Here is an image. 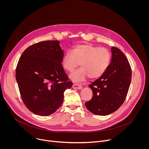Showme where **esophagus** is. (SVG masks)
<instances>
[{
	"label": "esophagus",
	"instance_id": "1",
	"mask_svg": "<svg viewBox=\"0 0 149 149\" xmlns=\"http://www.w3.org/2000/svg\"><path fill=\"white\" fill-rule=\"evenodd\" d=\"M82 87L81 86V85H79V84H73V86H72V88H74V89L81 90V89H82Z\"/></svg>",
	"mask_w": 149,
	"mask_h": 149
}]
</instances>
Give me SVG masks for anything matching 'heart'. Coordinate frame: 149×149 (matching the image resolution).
I'll list each match as a JSON object with an SVG mask.
<instances>
[{
    "label": "heart",
    "instance_id": "heart-1",
    "mask_svg": "<svg viewBox=\"0 0 149 149\" xmlns=\"http://www.w3.org/2000/svg\"><path fill=\"white\" fill-rule=\"evenodd\" d=\"M110 62V54L106 48H99L90 44L78 45L72 52L67 51L62 59L63 68L72 71L80 63L81 68L70 75L76 82L83 81L88 77L97 79L104 74Z\"/></svg>",
    "mask_w": 149,
    "mask_h": 149
}]
</instances>
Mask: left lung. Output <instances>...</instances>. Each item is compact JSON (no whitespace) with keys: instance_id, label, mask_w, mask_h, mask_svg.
Segmentation results:
<instances>
[{"instance_id":"left-lung-1","label":"left lung","mask_w":149,"mask_h":149,"mask_svg":"<svg viewBox=\"0 0 149 149\" xmlns=\"http://www.w3.org/2000/svg\"><path fill=\"white\" fill-rule=\"evenodd\" d=\"M111 58L108 68L89 87L93 91L91 100L86 102L92 113L107 116L123 104L132 79V70L125 55L118 48H111Z\"/></svg>"}]
</instances>
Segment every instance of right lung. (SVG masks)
Returning <instances> with one entry per match:
<instances>
[{
    "label": "right lung",
    "instance_id": "obj_1",
    "mask_svg": "<svg viewBox=\"0 0 149 149\" xmlns=\"http://www.w3.org/2000/svg\"><path fill=\"white\" fill-rule=\"evenodd\" d=\"M63 56L59 41L47 40L30 46L19 58L16 79L24 103L35 114L55 113L72 86L61 64Z\"/></svg>",
    "mask_w": 149,
    "mask_h": 149
}]
</instances>
